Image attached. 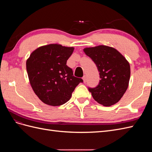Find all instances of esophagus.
Instances as JSON below:
<instances>
[{
  "mask_svg": "<svg viewBox=\"0 0 152 152\" xmlns=\"http://www.w3.org/2000/svg\"><path fill=\"white\" fill-rule=\"evenodd\" d=\"M82 79H83V81H84V83H86V77L85 75L83 77H82Z\"/></svg>",
  "mask_w": 152,
  "mask_h": 152,
  "instance_id": "1",
  "label": "esophagus"
}]
</instances>
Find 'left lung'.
Wrapping results in <instances>:
<instances>
[{"label":"left lung","instance_id":"1","mask_svg":"<svg viewBox=\"0 0 152 152\" xmlns=\"http://www.w3.org/2000/svg\"><path fill=\"white\" fill-rule=\"evenodd\" d=\"M84 51L94 62L99 72V84L94 88H88L93 98L104 107L117 103L129 86V63L117 49L107 45L86 48Z\"/></svg>","mask_w":152,"mask_h":152}]
</instances>
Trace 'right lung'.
<instances>
[{
  "label": "right lung",
  "mask_w": 152,
  "mask_h": 152,
  "mask_svg": "<svg viewBox=\"0 0 152 152\" xmlns=\"http://www.w3.org/2000/svg\"><path fill=\"white\" fill-rule=\"evenodd\" d=\"M74 48L51 44L36 49L26 60V70L35 94L45 104L59 106L70 99L80 78L73 76L66 61Z\"/></svg>",
  "instance_id": "1"
}]
</instances>
